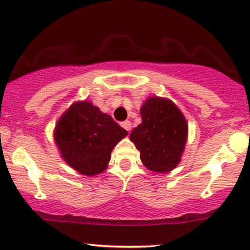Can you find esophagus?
Masks as SVG:
<instances>
[{
	"label": "esophagus",
	"instance_id": "1",
	"mask_svg": "<svg viewBox=\"0 0 250 250\" xmlns=\"http://www.w3.org/2000/svg\"><path fill=\"white\" fill-rule=\"evenodd\" d=\"M121 125H122L123 128L125 129V130L128 131V133L131 130V122L128 121V120H127V121H123V122L121 123Z\"/></svg>",
	"mask_w": 250,
	"mask_h": 250
}]
</instances>
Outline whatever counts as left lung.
<instances>
[{"mask_svg": "<svg viewBox=\"0 0 250 250\" xmlns=\"http://www.w3.org/2000/svg\"><path fill=\"white\" fill-rule=\"evenodd\" d=\"M142 123L133 129L130 140L148 169L167 173L180 162L187 141L188 125L173 102L150 97L141 108Z\"/></svg>", "mask_w": 250, "mask_h": 250, "instance_id": "1", "label": "left lung"}]
</instances>
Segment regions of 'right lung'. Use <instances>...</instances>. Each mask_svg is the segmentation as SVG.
Wrapping results in <instances>:
<instances>
[{"label": "right lung", "mask_w": 250, "mask_h": 250, "mask_svg": "<svg viewBox=\"0 0 250 250\" xmlns=\"http://www.w3.org/2000/svg\"><path fill=\"white\" fill-rule=\"evenodd\" d=\"M128 131L90 102H80L59 120L56 145L62 157L79 173L93 176L102 173L111 150Z\"/></svg>", "instance_id": "right-lung-1"}]
</instances>
